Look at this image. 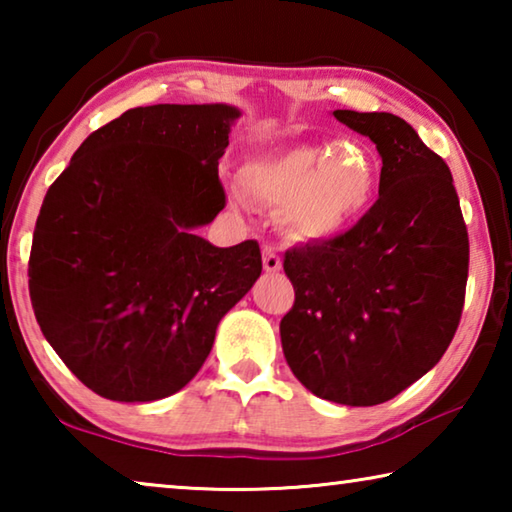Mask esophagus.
Segmentation results:
<instances>
[{"label":"esophagus","instance_id":"esophagus-1","mask_svg":"<svg viewBox=\"0 0 512 512\" xmlns=\"http://www.w3.org/2000/svg\"><path fill=\"white\" fill-rule=\"evenodd\" d=\"M282 268V259L275 253L273 248H264V271L266 273H277Z\"/></svg>","mask_w":512,"mask_h":512}]
</instances>
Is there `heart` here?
<instances>
[{
  "label": "heart",
  "instance_id": "1",
  "mask_svg": "<svg viewBox=\"0 0 512 512\" xmlns=\"http://www.w3.org/2000/svg\"><path fill=\"white\" fill-rule=\"evenodd\" d=\"M239 183L255 203L280 207L277 221L291 239L318 241L339 235L368 210L377 167L359 142L302 144L246 162Z\"/></svg>",
  "mask_w": 512,
  "mask_h": 512
}]
</instances>
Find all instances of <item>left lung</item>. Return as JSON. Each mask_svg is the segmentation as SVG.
<instances>
[{
	"mask_svg": "<svg viewBox=\"0 0 512 512\" xmlns=\"http://www.w3.org/2000/svg\"><path fill=\"white\" fill-rule=\"evenodd\" d=\"M381 155L379 198L352 230L291 248L296 302L280 323L302 386L375 406L436 366L461 320L470 241L452 171L391 112L334 110Z\"/></svg>",
	"mask_w": 512,
	"mask_h": 512,
	"instance_id": "8db88e82",
	"label": "left lung"
}]
</instances>
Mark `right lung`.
Instances as JSON below:
<instances>
[{
	"instance_id": "1",
	"label": "right lung",
	"mask_w": 512,
	"mask_h": 512,
	"mask_svg": "<svg viewBox=\"0 0 512 512\" xmlns=\"http://www.w3.org/2000/svg\"><path fill=\"white\" fill-rule=\"evenodd\" d=\"M239 117L228 103L126 110L42 201L33 311L65 366L106 400L155 402L187 386L262 275L257 241L219 248L196 235L225 205L219 160Z\"/></svg>"
}]
</instances>
